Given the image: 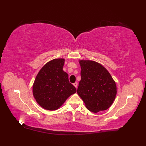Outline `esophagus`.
I'll return each mask as SVG.
<instances>
[{"label":"esophagus","instance_id":"obj_1","mask_svg":"<svg viewBox=\"0 0 146 146\" xmlns=\"http://www.w3.org/2000/svg\"><path fill=\"white\" fill-rule=\"evenodd\" d=\"M73 85H74V86L75 87H76V88H77V85H78V83H77V82H76V83H74L73 84Z\"/></svg>","mask_w":146,"mask_h":146}]
</instances>
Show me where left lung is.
Masks as SVG:
<instances>
[{"mask_svg": "<svg viewBox=\"0 0 146 146\" xmlns=\"http://www.w3.org/2000/svg\"><path fill=\"white\" fill-rule=\"evenodd\" d=\"M81 80L77 94L88 110L93 113L110 107L117 93L116 83L109 72L100 63L91 60H79Z\"/></svg>", "mask_w": 146, "mask_h": 146, "instance_id": "1", "label": "left lung"}]
</instances>
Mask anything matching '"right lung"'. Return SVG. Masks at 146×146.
Segmentation results:
<instances>
[{
  "label": "right lung",
  "mask_w": 146,
  "mask_h": 146,
  "mask_svg": "<svg viewBox=\"0 0 146 146\" xmlns=\"http://www.w3.org/2000/svg\"><path fill=\"white\" fill-rule=\"evenodd\" d=\"M64 59L56 58L40 69L33 85V95L36 102L45 110L58 109L76 88L69 83L68 74L63 70Z\"/></svg>",
  "instance_id": "add662e5"
}]
</instances>
